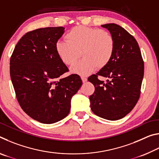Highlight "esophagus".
<instances>
[{
    "mask_svg": "<svg viewBox=\"0 0 159 159\" xmlns=\"http://www.w3.org/2000/svg\"><path fill=\"white\" fill-rule=\"evenodd\" d=\"M81 80H82V81H83V83H85L86 81H87V78H86L85 76H81Z\"/></svg>",
    "mask_w": 159,
    "mask_h": 159,
    "instance_id": "obj_1",
    "label": "esophagus"
}]
</instances>
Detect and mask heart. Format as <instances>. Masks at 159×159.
I'll return each instance as SVG.
<instances>
[{
	"instance_id": "1",
	"label": "heart",
	"mask_w": 159,
	"mask_h": 159,
	"mask_svg": "<svg viewBox=\"0 0 159 159\" xmlns=\"http://www.w3.org/2000/svg\"><path fill=\"white\" fill-rule=\"evenodd\" d=\"M66 41H59L55 45L59 58L66 65L74 64L73 73L84 75L95 68L100 69L111 61L115 50V41L109 31L103 29L78 26L66 34Z\"/></svg>"
}]
</instances>
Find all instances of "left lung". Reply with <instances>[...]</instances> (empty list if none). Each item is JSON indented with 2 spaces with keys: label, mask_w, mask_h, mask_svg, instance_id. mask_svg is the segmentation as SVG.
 <instances>
[{
  "label": "left lung",
  "mask_w": 159,
  "mask_h": 159,
  "mask_svg": "<svg viewBox=\"0 0 159 159\" xmlns=\"http://www.w3.org/2000/svg\"><path fill=\"white\" fill-rule=\"evenodd\" d=\"M108 29L115 41L111 61L96 74L88 78L95 86L90 96L94 114L110 120L125 116L138 102L144 76V61L135 39L116 24L102 25ZM107 79L104 82L98 79Z\"/></svg>",
  "instance_id": "obj_1"
}]
</instances>
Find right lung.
Returning <instances> with one entry per match:
<instances>
[{
  "label": "right lung",
  "mask_w": 159,
  "mask_h": 159,
  "mask_svg": "<svg viewBox=\"0 0 159 159\" xmlns=\"http://www.w3.org/2000/svg\"><path fill=\"white\" fill-rule=\"evenodd\" d=\"M64 33L62 26L29 31L10 57V77L19 104L31 118L45 124L69 114L71 99L83 83L77 74L60 78L69 71L55 49Z\"/></svg>",
  "instance_id": "right-lung-1"
}]
</instances>
